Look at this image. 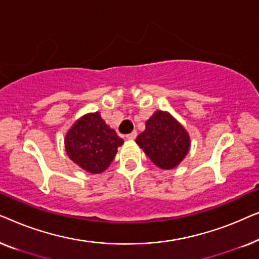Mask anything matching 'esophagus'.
Listing matches in <instances>:
<instances>
[{"instance_id": "obj_1", "label": "esophagus", "mask_w": 259, "mask_h": 259, "mask_svg": "<svg viewBox=\"0 0 259 259\" xmlns=\"http://www.w3.org/2000/svg\"><path fill=\"white\" fill-rule=\"evenodd\" d=\"M137 136H138V133H137V131H133L132 133H130V134H127V139H130V140H134L137 138Z\"/></svg>"}]
</instances>
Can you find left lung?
Wrapping results in <instances>:
<instances>
[{"label":"left lung","mask_w":259,"mask_h":259,"mask_svg":"<svg viewBox=\"0 0 259 259\" xmlns=\"http://www.w3.org/2000/svg\"><path fill=\"white\" fill-rule=\"evenodd\" d=\"M145 125L146 128L137 137L136 143L158 167H177L190 150L186 130L168 112L162 111L155 112Z\"/></svg>","instance_id":"8db88e82"}]
</instances>
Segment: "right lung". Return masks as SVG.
Here are the masks:
<instances>
[{"label":"right lung","mask_w":259,"mask_h":259,"mask_svg":"<svg viewBox=\"0 0 259 259\" xmlns=\"http://www.w3.org/2000/svg\"><path fill=\"white\" fill-rule=\"evenodd\" d=\"M123 140L102 120L100 113H88L70 127L65 138L66 152L84 171L98 175L114 159Z\"/></svg>","instance_id":"obj_1"}]
</instances>
